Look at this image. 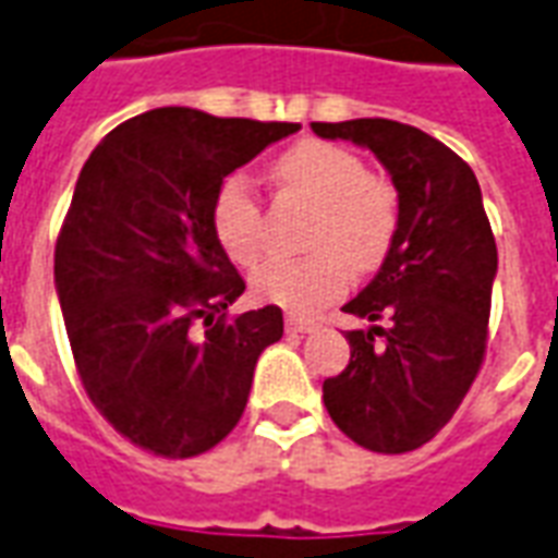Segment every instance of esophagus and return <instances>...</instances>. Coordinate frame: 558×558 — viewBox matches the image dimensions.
Masks as SVG:
<instances>
[{
	"instance_id": "1",
	"label": "esophagus",
	"mask_w": 558,
	"mask_h": 558,
	"mask_svg": "<svg viewBox=\"0 0 558 558\" xmlns=\"http://www.w3.org/2000/svg\"><path fill=\"white\" fill-rule=\"evenodd\" d=\"M287 328L290 331H299V335H311L316 328L314 319H304V316H287Z\"/></svg>"
}]
</instances>
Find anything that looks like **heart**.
<instances>
[{"label": "heart", "instance_id": "b5f03b06", "mask_svg": "<svg viewBox=\"0 0 558 558\" xmlns=\"http://www.w3.org/2000/svg\"><path fill=\"white\" fill-rule=\"evenodd\" d=\"M271 175L283 194L319 208L311 235L319 254L266 259L251 275V290L256 299L292 314H311L350 287L352 266L374 268L383 263L398 232V191L386 179L371 175L355 151L326 140H302L287 148L275 160ZM211 230L223 254L239 266H254L266 251L263 206L242 172H232L218 184Z\"/></svg>", "mask_w": 558, "mask_h": 558}]
</instances>
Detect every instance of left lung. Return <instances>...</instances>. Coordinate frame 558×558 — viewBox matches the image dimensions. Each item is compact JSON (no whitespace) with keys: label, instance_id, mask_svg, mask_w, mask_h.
Segmentation results:
<instances>
[{"label":"left lung","instance_id":"left-lung-1","mask_svg":"<svg viewBox=\"0 0 558 558\" xmlns=\"http://www.w3.org/2000/svg\"><path fill=\"white\" fill-rule=\"evenodd\" d=\"M311 128L316 137L371 148L400 208L376 278L343 304L347 314L367 323L388 316L391 326L347 331L350 364L323 383V400L362 448L415 451L451 421L484 359L499 259L478 179L445 143L391 119Z\"/></svg>","mask_w":558,"mask_h":558}]
</instances>
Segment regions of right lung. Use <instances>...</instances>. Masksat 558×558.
<instances>
[{"label": "right lung", "mask_w": 558, "mask_h": 558, "mask_svg": "<svg viewBox=\"0 0 558 558\" xmlns=\"http://www.w3.org/2000/svg\"><path fill=\"white\" fill-rule=\"evenodd\" d=\"M299 128L160 107L110 131L80 170L56 295L89 400L151 454L215 448L242 418L256 359L283 338L275 304L223 319L244 280L215 239L211 199Z\"/></svg>", "instance_id": "1"}]
</instances>
